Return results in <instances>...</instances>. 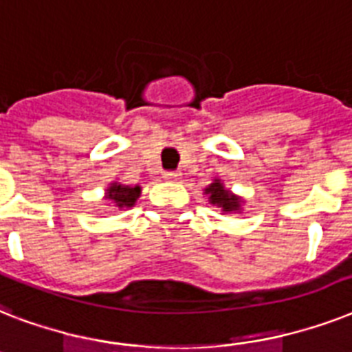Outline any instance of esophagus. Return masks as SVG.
Here are the masks:
<instances>
[{"label": "esophagus", "instance_id": "obj_1", "mask_svg": "<svg viewBox=\"0 0 352 352\" xmlns=\"http://www.w3.org/2000/svg\"><path fill=\"white\" fill-rule=\"evenodd\" d=\"M179 178H182L179 170H167V173H163V179H167V182H178Z\"/></svg>", "mask_w": 352, "mask_h": 352}]
</instances>
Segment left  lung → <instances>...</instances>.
<instances>
[{"instance_id": "left-lung-1", "label": "left lung", "mask_w": 352, "mask_h": 352, "mask_svg": "<svg viewBox=\"0 0 352 352\" xmlns=\"http://www.w3.org/2000/svg\"><path fill=\"white\" fill-rule=\"evenodd\" d=\"M205 194L209 196V201L216 207H220L223 212H240L241 210V204H243V199L240 196H236V194L230 192L229 189H225L223 184H221V179H214L212 184L205 189Z\"/></svg>"}]
</instances>
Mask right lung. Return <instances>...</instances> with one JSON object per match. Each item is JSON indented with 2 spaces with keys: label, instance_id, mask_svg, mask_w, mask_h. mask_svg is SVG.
<instances>
[{
  "label": "right lung",
  "instance_id": "add662e5",
  "mask_svg": "<svg viewBox=\"0 0 352 352\" xmlns=\"http://www.w3.org/2000/svg\"><path fill=\"white\" fill-rule=\"evenodd\" d=\"M140 194H142V187H140V185L131 187V185H123L114 182V184H111V187L107 189L105 198L111 199L118 209H129V207H132V205L136 204V199L140 198Z\"/></svg>",
  "mask_w": 352,
  "mask_h": 352
}]
</instances>
